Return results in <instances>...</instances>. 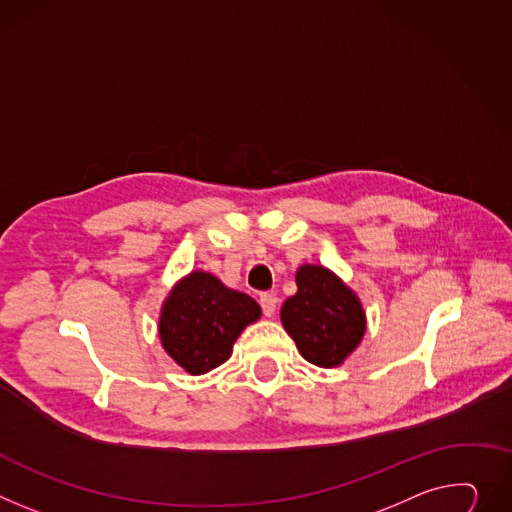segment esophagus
<instances>
[{"mask_svg":"<svg viewBox=\"0 0 512 512\" xmlns=\"http://www.w3.org/2000/svg\"><path fill=\"white\" fill-rule=\"evenodd\" d=\"M259 302H261V308H263V314L265 316H273L275 310H277V296L271 294V292H263L259 296Z\"/></svg>","mask_w":512,"mask_h":512,"instance_id":"obj_1","label":"esophagus"}]
</instances>
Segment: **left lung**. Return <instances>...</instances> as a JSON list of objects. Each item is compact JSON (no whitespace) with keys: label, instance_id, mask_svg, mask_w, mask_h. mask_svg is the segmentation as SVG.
<instances>
[{"label":"left lung","instance_id":"8db88e82","mask_svg":"<svg viewBox=\"0 0 512 512\" xmlns=\"http://www.w3.org/2000/svg\"><path fill=\"white\" fill-rule=\"evenodd\" d=\"M298 292L282 306V324L300 355L318 367L341 365L365 335V312L357 294L331 269L302 265Z\"/></svg>","mask_w":512,"mask_h":512}]
</instances>
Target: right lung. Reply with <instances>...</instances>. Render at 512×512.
<instances>
[{"label": "right lung", "instance_id": "1", "mask_svg": "<svg viewBox=\"0 0 512 512\" xmlns=\"http://www.w3.org/2000/svg\"><path fill=\"white\" fill-rule=\"evenodd\" d=\"M259 316L251 296L226 288L208 271H192L163 302L161 345L188 374L202 376L230 357L239 335Z\"/></svg>", "mask_w": 512, "mask_h": 512}]
</instances>
